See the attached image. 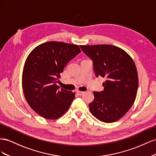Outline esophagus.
I'll use <instances>...</instances> for the list:
<instances>
[{"label": "esophagus", "instance_id": "obj_1", "mask_svg": "<svg viewBox=\"0 0 156 156\" xmlns=\"http://www.w3.org/2000/svg\"><path fill=\"white\" fill-rule=\"evenodd\" d=\"M76 93H78V95H83L84 93V91H80V90H76Z\"/></svg>", "mask_w": 156, "mask_h": 156}]
</instances>
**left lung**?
Returning <instances> with one entry per match:
<instances>
[{"instance_id":"left-lung-1","label":"left lung","mask_w":156,"mask_h":156,"mask_svg":"<svg viewBox=\"0 0 156 156\" xmlns=\"http://www.w3.org/2000/svg\"><path fill=\"white\" fill-rule=\"evenodd\" d=\"M93 61L97 77L106 78L104 90L93 92L89 105L93 115L101 122L112 123L122 118L135 101L139 87L136 65L122 49L108 44L80 46Z\"/></svg>"}]
</instances>
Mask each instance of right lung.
<instances>
[{
	"instance_id": "1",
	"label": "right lung",
	"mask_w": 156,
	"mask_h": 156,
	"mask_svg": "<svg viewBox=\"0 0 156 156\" xmlns=\"http://www.w3.org/2000/svg\"><path fill=\"white\" fill-rule=\"evenodd\" d=\"M81 52L76 44L47 42L35 48L27 58L22 74L25 99L42 117L55 119L69 108L75 93L56 83L69 62Z\"/></svg>"
}]
</instances>
